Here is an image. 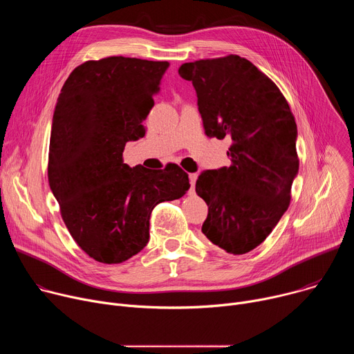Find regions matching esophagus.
Segmentation results:
<instances>
[{
	"mask_svg": "<svg viewBox=\"0 0 354 354\" xmlns=\"http://www.w3.org/2000/svg\"><path fill=\"white\" fill-rule=\"evenodd\" d=\"M189 178H190V193H193L194 192V185H196V180H197V174H190L189 175Z\"/></svg>",
	"mask_w": 354,
	"mask_h": 354,
	"instance_id": "34e87169",
	"label": "esophagus"
}]
</instances>
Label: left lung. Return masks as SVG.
<instances>
[{
  "label": "left lung",
  "instance_id": "8db88e82",
  "mask_svg": "<svg viewBox=\"0 0 354 354\" xmlns=\"http://www.w3.org/2000/svg\"><path fill=\"white\" fill-rule=\"evenodd\" d=\"M179 75L196 89L206 134L231 138V165L196 182L209 206L201 231L228 254L243 255L288 209L299 165L294 115L277 85L236 55L185 63Z\"/></svg>",
  "mask_w": 354,
  "mask_h": 354
}]
</instances>
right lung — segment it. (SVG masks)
<instances>
[{
	"instance_id": "add662e5",
	"label": "right lung",
	"mask_w": 354,
	"mask_h": 354,
	"mask_svg": "<svg viewBox=\"0 0 354 354\" xmlns=\"http://www.w3.org/2000/svg\"><path fill=\"white\" fill-rule=\"evenodd\" d=\"M168 62L113 56L73 70L62 88L48 147V185L75 243L96 262L122 263L148 243L151 212L190 187L176 164L130 168L127 141L145 134L142 120Z\"/></svg>"
}]
</instances>
